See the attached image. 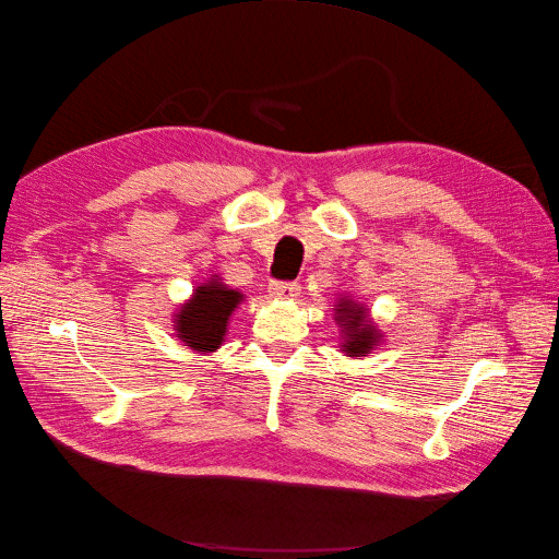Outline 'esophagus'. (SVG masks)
<instances>
[{
    "mask_svg": "<svg viewBox=\"0 0 559 559\" xmlns=\"http://www.w3.org/2000/svg\"><path fill=\"white\" fill-rule=\"evenodd\" d=\"M300 294L298 282H273L270 284V296L284 298V300H294Z\"/></svg>",
    "mask_w": 559,
    "mask_h": 559,
    "instance_id": "obj_1",
    "label": "esophagus"
}]
</instances>
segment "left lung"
Segmentation results:
<instances>
[{
    "label": "left lung",
    "mask_w": 559,
    "mask_h": 559,
    "mask_svg": "<svg viewBox=\"0 0 559 559\" xmlns=\"http://www.w3.org/2000/svg\"><path fill=\"white\" fill-rule=\"evenodd\" d=\"M335 314L337 324L343 326V333L347 335L343 352H347L349 357H366V354L373 349V345H378L382 333L366 319L361 306H357V302L349 298H341Z\"/></svg>",
    "instance_id": "8db88e82"
}]
</instances>
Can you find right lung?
<instances>
[{"label": "right lung", "mask_w": 559, "mask_h": 559, "mask_svg": "<svg viewBox=\"0 0 559 559\" xmlns=\"http://www.w3.org/2000/svg\"><path fill=\"white\" fill-rule=\"evenodd\" d=\"M242 300L240 292L210 280L195 289L193 298L177 312V337L195 352H214L224 343L230 312Z\"/></svg>", "instance_id": "1"}]
</instances>
